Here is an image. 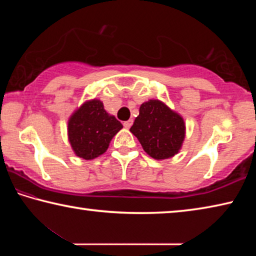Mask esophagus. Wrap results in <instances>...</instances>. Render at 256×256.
<instances>
[{
  "instance_id": "obj_1",
  "label": "esophagus",
  "mask_w": 256,
  "mask_h": 256,
  "mask_svg": "<svg viewBox=\"0 0 256 256\" xmlns=\"http://www.w3.org/2000/svg\"><path fill=\"white\" fill-rule=\"evenodd\" d=\"M132 124H133V120H126V122L123 123L125 128H130L132 126Z\"/></svg>"
}]
</instances>
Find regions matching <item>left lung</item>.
Returning a JSON list of instances; mask_svg holds the SVG:
<instances>
[{
  "instance_id": "8db88e82",
  "label": "left lung",
  "mask_w": 256,
  "mask_h": 256,
  "mask_svg": "<svg viewBox=\"0 0 256 256\" xmlns=\"http://www.w3.org/2000/svg\"><path fill=\"white\" fill-rule=\"evenodd\" d=\"M130 131L150 157L162 160L178 154L185 138V123L162 102L151 99L140 106Z\"/></svg>"
}]
</instances>
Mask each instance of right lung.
<instances>
[{"label": "right lung", "mask_w": 256, "mask_h": 256, "mask_svg": "<svg viewBox=\"0 0 256 256\" xmlns=\"http://www.w3.org/2000/svg\"><path fill=\"white\" fill-rule=\"evenodd\" d=\"M123 125L104 110L99 99L88 100L78 108L68 122V136L74 154L92 160L105 154L112 138Z\"/></svg>", "instance_id": "1"}]
</instances>
